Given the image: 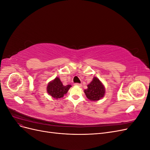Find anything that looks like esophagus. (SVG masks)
<instances>
[{
  "mask_svg": "<svg viewBox=\"0 0 150 150\" xmlns=\"http://www.w3.org/2000/svg\"><path fill=\"white\" fill-rule=\"evenodd\" d=\"M74 86H82V84H79V83H75V84H74Z\"/></svg>",
  "mask_w": 150,
  "mask_h": 150,
  "instance_id": "34e87169",
  "label": "esophagus"
}]
</instances>
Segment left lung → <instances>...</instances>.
I'll return each instance as SVG.
<instances>
[{
	"mask_svg": "<svg viewBox=\"0 0 150 150\" xmlns=\"http://www.w3.org/2000/svg\"><path fill=\"white\" fill-rule=\"evenodd\" d=\"M88 89L84 91L87 97L91 101H98L101 99L105 94V88L99 79L94 77L92 81L88 86Z\"/></svg>",
	"mask_w": 150,
	"mask_h": 150,
	"instance_id": "1",
	"label": "left lung"
}]
</instances>
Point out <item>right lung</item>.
<instances>
[{"label":"right lung","mask_w":150,"mask_h":150,"mask_svg":"<svg viewBox=\"0 0 150 150\" xmlns=\"http://www.w3.org/2000/svg\"><path fill=\"white\" fill-rule=\"evenodd\" d=\"M71 87V85L64 86L60 79L57 77L54 80L49 82L47 86V92L54 99L61 98L66 94L68 90Z\"/></svg>","instance_id":"right-lung-1"}]
</instances>
